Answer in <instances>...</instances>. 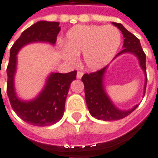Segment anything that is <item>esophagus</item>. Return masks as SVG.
Returning a JSON list of instances; mask_svg holds the SVG:
<instances>
[{
  "mask_svg": "<svg viewBox=\"0 0 158 158\" xmlns=\"http://www.w3.org/2000/svg\"><path fill=\"white\" fill-rule=\"evenodd\" d=\"M82 76H83V73H82V72H78V73H77V78H78V79H81Z\"/></svg>",
  "mask_w": 158,
  "mask_h": 158,
  "instance_id": "34e87169",
  "label": "esophagus"
}]
</instances>
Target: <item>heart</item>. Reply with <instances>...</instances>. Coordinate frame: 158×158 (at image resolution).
Here are the masks:
<instances>
[{
	"label": "heart",
	"instance_id": "obj_1",
	"mask_svg": "<svg viewBox=\"0 0 158 158\" xmlns=\"http://www.w3.org/2000/svg\"><path fill=\"white\" fill-rule=\"evenodd\" d=\"M122 42L120 30L113 25H78L66 34L62 57L74 64L83 54V62L89 70L105 66L115 56Z\"/></svg>",
	"mask_w": 158,
	"mask_h": 158
}]
</instances>
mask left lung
I'll use <instances>...</instances> for the list:
<instances>
[{
    "mask_svg": "<svg viewBox=\"0 0 158 158\" xmlns=\"http://www.w3.org/2000/svg\"><path fill=\"white\" fill-rule=\"evenodd\" d=\"M113 24L116 26L122 31L124 37L123 50L119 52L116 56L126 52H130L135 54L138 57L140 65L146 74V55L141 46L138 38L132 33H130L128 30H126L121 23H113ZM106 69V66H105L101 70H98L97 72L91 73H85L83 75L81 80L84 83L86 105L92 116L95 117L99 120H103V121L121 120L128 116V114H130L138 106V105L135 106L132 109L128 111L119 110L114 106L104 91L102 80ZM146 85H147V75H146L144 90H146Z\"/></svg>",
    "mask_w": 158,
    "mask_h": 158,
    "instance_id": "1",
    "label": "left lung"
}]
</instances>
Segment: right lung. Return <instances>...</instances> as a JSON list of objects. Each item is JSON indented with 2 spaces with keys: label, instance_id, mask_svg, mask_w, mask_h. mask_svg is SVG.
<instances>
[{
  "label": "right lung",
  "instance_id": "right-lung-1",
  "mask_svg": "<svg viewBox=\"0 0 158 158\" xmlns=\"http://www.w3.org/2000/svg\"><path fill=\"white\" fill-rule=\"evenodd\" d=\"M60 30L59 23L57 22H37L26 29L10 49L7 67V94L10 105L23 121L34 126L52 125L62 118L69 87L73 80L76 79L77 71L68 73H52L44 89L35 100L22 101L16 97L14 89L16 54L23 45L32 42H48L54 44Z\"/></svg>",
  "mask_w": 158,
  "mask_h": 158
}]
</instances>
